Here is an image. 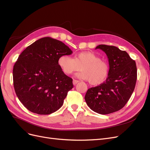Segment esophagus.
I'll return each instance as SVG.
<instances>
[{
  "instance_id": "esophagus-1",
  "label": "esophagus",
  "mask_w": 150,
  "mask_h": 150,
  "mask_svg": "<svg viewBox=\"0 0 150 150\" xmlns=\"http://www.w3.org/2000/svg\"><path fill=\"white\" fill-rule=\"evenodd\" d=\"M79 82V81H78V80H75V79H74L73 81H72V83H73V84L74 85H76L77 83H78Z\"/></svg>"
}]
</instances>
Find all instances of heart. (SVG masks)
Listing matches in <instances>:
<instances>
[{"label": "heart", "mask_w": 150, "mask_h": 150, "mask_svg": "<svg viewBox=\"0 0 150 150\" xmlns=\"http://www.w3.org/2000/svg\"><path fill=\"white\" fill-rule=\"evenodd\" d=\"M58 65L66 74L81 71L77 74L78 78L89 81L92 85H99L105 82L110 74V66L97 54L92 52L77 54L74 59L62 55L58 59Z\"/></svg>", "instance_id": "heart-1"}]
</instances>
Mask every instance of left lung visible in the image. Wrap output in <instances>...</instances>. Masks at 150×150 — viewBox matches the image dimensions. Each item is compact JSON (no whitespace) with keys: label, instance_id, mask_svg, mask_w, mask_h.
<instances>
[{"label":"left lung","instance_id":"8db88e82","mask_svg":"<svg viewBox=\"0 0 150 150\" xmlns=\"http://www.w3.org/2000/svg\"><path fill=\"white\" fill-rule=\"evenodd\" d=\"M96 49L107 55L110 74L105 82L88 89L84 99L91 110L108 115L119 111L128 101L135 88L137 68L129 54L117 47L101 44Z\"/></svg>","mask_w":150,"mask_h":150}]
</instances>
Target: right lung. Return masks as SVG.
Listing matches in <instances>:
<instances>
[{"mask_svg": "<svg viewBox=\"0 0 150 150\" xmlns=\"http://www.w3.org/2000/svg\"><path fill=\"white\" fill-rule=\"evenodd\" d=\"M72 53L62 42L46 37L36 40L20 54L13 68V87L28 110L49 115L62 106L73 84L59 66L58 59Z\"/></svg>", "mask_w": 150, "mask_h": 150, "instance_id": "right-lung-1", "label": "right lung"}]
</instances>
